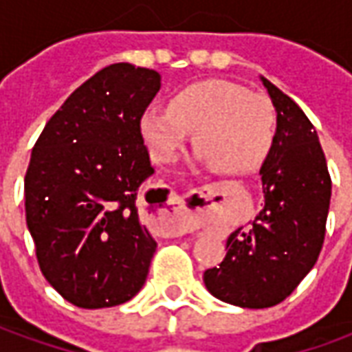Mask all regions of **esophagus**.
I'll return each mask as SVG.
<instances>
[{
    "label": "esophagus",
    "mask_w": 352,
    "mask_h": 352,
    "mask_svg": "<svg viewBox=\"0 0 352 352\" xmlns=\"http://www.w3.org/2000/svg\"><path fill=\"white\" fill-rule=\"evenodd\" d=\"M188 230H190L188 219L179 207H175V201L169 199L168 209L158 217V232L168 236H179V234H186Z\"/></svg>",
    "instance_id": "1"
}]
</instances>
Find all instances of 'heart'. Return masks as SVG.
I'll return each instance as SVG.
<instances>
[{
  "instance_id": "b5f03b06",
  "label": "heart",
  "mask_w": 352,
  "mask_h": 352,
  "mask_svg": "<svg viewBox=\"0 0 352 352\" xmlns=\"http://www.w3.org/2000/svg\"><path fill=\"white\" fill-rule=\"evenodd\" d=\"M139 130L160 164L175 162L192 131L198 160L221 173H247L272 151L277 111L270 98L237 82L206 79L177 90L168 109H145Z\"/></svg>"
}]
</instances>
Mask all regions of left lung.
Returning <instances> with one entry per match:
<instances>
[{"label": "left lung", "instance_id": "8db88e82", "mask_svg": "<svg viewBox=\"0 0 352 352\" xmlns=\"http://www.w3.org/2000/svg\"><path fill=\"white\" fill-rule=\"evenodd\" d=\"M275 111L277 135L260 168L264 207L252 228H237L207 290L237 307L280 303L311 272L324 243L332 181L317 130L294 101L260 77Z\"/></svg>", "mask_w": 352, "mask_h": 352}]
</instances>
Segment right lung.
<instances>
[{
    "label": "right lung",
    "mask_w": 352,
    "mask_h": 352,
    "mask_svg": "<svg viewBox=\"0 0 352 352\" xmlns=\"http://www.w3.org/2000/svg\"><path fill=\"white\" fill-rule=\"evenodd\" d=\"M162 75L103 67L64 101L37 139L26 222L45 279L82 309L128 302L145 285L156 241L139 221V186L154 173L139 120Z\"/></svg>",
    "instance_id": "1"
}]
</instances>
